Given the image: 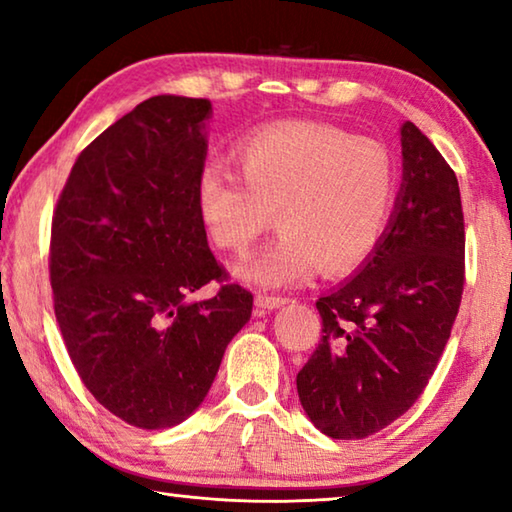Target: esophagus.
Wrapping results in <instances>:
<instances>
[{
    "label": "esophagus",
    "instance_id": "obj_1",
    "mask_svg": "<svg viewBox=\"0 0 512 512\" xmlns=\"http://www.w3.org/2000/svg\"><path fill=\"white\" fill-rule=\"evenodd\" d=\"M289 302V298H282V296H266V293H259L255 298V305L259 311H273L277 307H284Z\"/></svg>",
    "mask_w": 512,
    "mask_h": 512
}]
</instances>
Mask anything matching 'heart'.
Listing matches in <instances>:
<instances>
[{"mask_svg": "<svg viewBox=\"0 0 512 512\" xmlns=\"http://www.w3.org/2000/svg\"><path fill=\"white\" fill-rule=\"evenodd\" d=\"M241 173L205 167L196 210L207 235L246 253L271 225L280 237L239 268L262 287L305 282L318 266L348 273L375 253L397 198V162L381 142L323 124H275L235 149Z\"/></svg>", "mask_w": 512, "mask_h": 512, "instance_id": "1", "label": "heart"}]
</instances>
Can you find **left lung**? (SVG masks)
<instances>
[{"label":"left lung","instance_id":"obj_1","mask_svg":"<svg viewBox=\"0 0 512 512\" xmlns=\"http://www.w3.org/2000/svg\"><path fill=\"white\" fill-rule=\"evenodd\" d=\"M402 187L386 235L357 275L316 300L323 336L296 384L314 427L366 438L415 404L461 307L465 225L452 167L404 121Z\"/></svg>","mask_w":512,"mask_h":512}]
</instances>
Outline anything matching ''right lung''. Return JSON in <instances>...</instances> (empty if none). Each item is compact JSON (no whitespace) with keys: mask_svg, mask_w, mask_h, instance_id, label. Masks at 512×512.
<instances>
[{"mask_svg":"<svg viewBox=\"0 0 512 512\" xmlns=\"http://www.w3.org/2000/svg\"><path fill=\"white\" fill-rule=\"evenodd\" d=\"M207 99L160 94L76 158L51 221L54 311L76 372L101 406L140 429L189 418L253 311L225 282L196 210Z\"/></svg>","mask_w":512,"mask_h":512,"instance_id":"1","label":"right lung"}]
</instances>
